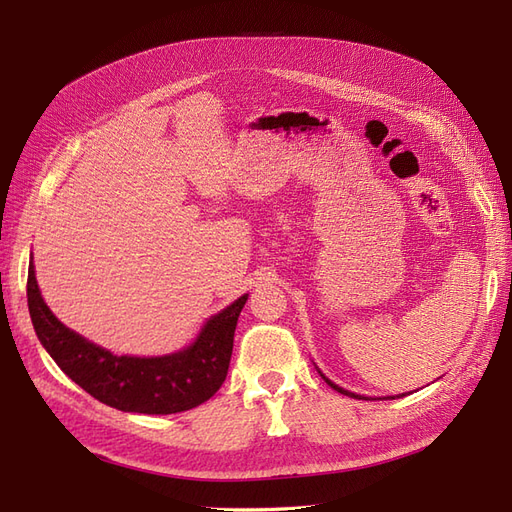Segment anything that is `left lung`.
<instances>
[{
  "label": "left lung",
  "mask_w": 512,
  "mask_h": 512,
  "mask_svg": "<svg viewBox=\"0 0 512 512\" xmlns=\"http://www.w3.org/2000/svg\"><path fill=\"white\" fill-rule=\"evenodd\" d=\"M318 374H320V376H322V378H324V382H327V384H329V386H331V389H335V391H337V393H342V395H348V397H354V399H367V397H363V395H356V393H350V391H346V389H342V386H337V384H335V382H331V380H329V378H327V376H324V374H322V371H320V369H318ZM386 399H395V397H386Z\"/></svg>",
  "instance_id": "8db88e82"
}]
</instances>
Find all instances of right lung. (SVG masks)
<instances>
[{"label":"right lung","mask_w":512,"mask_h":512,"mask_svg":"<svg viewBox=\"0 0 512 512\" xmlns=\"http://www.w3.org/2000/svg\"><path fill=\"white\" fill-rule=\"evenodd\" d=\"M247 294L211 316L194 344L166 356H117L70 331L44 303L34 265L27 271V305L36 335L64 374L121 412L175 414L205 404L226 380L232 339Z\"/></svg>","instance_id":"add662e5"}]
</instances>
